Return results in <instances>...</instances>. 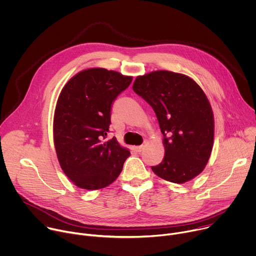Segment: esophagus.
<instances>
[{"mask_svg":"<svg viewBox=\"0 0 256 256\" xmlns=\"http://www.w3.org/2000/svg\"><path fill=\"white\" fill-rule=\"evenodd\" d=\"M143 148H144L143 145H139V146H135V147H134V149H135L137 152H141Z\"/></svg>","mask_w":256,"mask_h":256,"instance_id":"1","label":"esophagus"}]
</instances>
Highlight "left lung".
<instances>
[{"label":"left lung","mask_w":256,"mask_h":256,"mask_svg":"<svg viewBox=\"0 0 256 256\" xmlns=\"http://www.w3.org/2000/svg\"><path fill=\"white\" fill-rule=\"evenodd\" d=\"M133 90L154 111L164 135V158L153 172L176 184L200 174L214 140L213 112L202 88L186 76L158 70L138 76Z\"/></svg>","instance_id":"8db88e82"}]
</instances>
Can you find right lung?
<instances>
[{"label": "right lung", "instance_id": "obj_1", "mask_svg": "<svg viewBox=\"0 0 256 256\" xmlns=\"http://www.w3.org/2000/svg\"><path fill=\"white\" fill-rule=\"evenodd\" d=\"M131 82L114 70L90 68L70 78L60 94L54 121L56 154L64 172L80 188L109 186L130 156L115 137L105 139L114 100Z\"/></svg>", "mask_w": 256, "mask_h": 256}]
</instances>
